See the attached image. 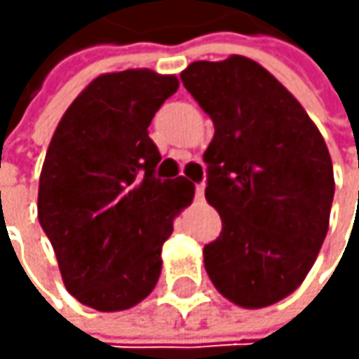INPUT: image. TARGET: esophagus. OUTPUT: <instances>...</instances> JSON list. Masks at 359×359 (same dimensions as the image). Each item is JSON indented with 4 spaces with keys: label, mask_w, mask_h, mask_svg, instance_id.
<instances>
[{
    "label": "esophagus",
    "mask_w": 359,
    "mask_h": 359,
    "mask_svg": "<svg viewBox=\"0 0 359 359\" xmlns=\"http://www.w3.org/2000/svg\"><path fill=\"white\" fill-rule=\"evenodd\" d=\"M196 200L198 202H202L204 200V185L200 183V185H196Z\"/></svg>",
    "instance_id": "obj_1"
}]
</instances>
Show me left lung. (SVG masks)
<instances>
[{
  "label": "left lung",
  "instance_id": "left-lung-1",
  "mask_svg": "<svg viewBox=\"0 0 359 359\" xmlns=\"http://www.w3.org/2000/svg\"><path fill=\"white\" fill-rule=\"evenodd\" d=\"M181 81L211 116L206 200L222 234L204 269L241 308L288 297L312 269L330 228L334 168L302 103L258 62H191Z\"/></svg>",
  "mask_w": 359,
  "mask_h": 359
}]
</instances>
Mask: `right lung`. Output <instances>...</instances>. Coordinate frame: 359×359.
<instances>
[{
  "mask_svg": "<svg viewBox=\"0 0 359 359\" xmlns=\"http://www.w3.org/2000/svg\"><path fill=\"white\" fill-rule=\"evenodd\" d=\"M176 90L174 75L150 68L99 75L51 137L38 219L66 291L83 306L129 310L161 276V248L196 191L183 176H155L161 155L148 127Z\"/></svg>",
  "mask_w": 359,
  "mask_h": 359,
  "instance_id": "add662e5",
  "label": "right lung"
}]
</instances>
